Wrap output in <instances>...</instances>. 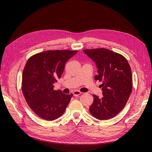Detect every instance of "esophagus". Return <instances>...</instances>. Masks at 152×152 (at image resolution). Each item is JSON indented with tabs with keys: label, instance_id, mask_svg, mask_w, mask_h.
Instances as JSON below:
<instances>
[{
	"label": "esophagus",
	"instance_id": "esophagus-1",
	"mask_svg": "<svg viewBox=\"0 0 152 152\" xmlns=\"http://www.w3.org/2000/svg\"><path fill=\"white\" fill-rule=\"evenodd\" d=\"M72 92H73V94L74 95H79L81 93H82V91L81 90H76V89L73 90Z\"/></svg>",
	"mask_w": 152,
	"mask_h": 152
}]
</instances>
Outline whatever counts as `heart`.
Wrapping results in <instances>:
<instances>
[{"mask_svg": "<svg viewBox=\"0 0 152 152\" xmlns=\"http://www.w3.org/2000/svg\"><path fill=\"white\" fill-rule=\"evenodd\" d=\"M89 69V68L87 67V66H84L83 68V69H82V72L83 73H87V70H88Z\"/></svg>", "mask_w": 152, "mask_h": 152, "instance_id": "heart-1", "label": "heart"}]
</instances>
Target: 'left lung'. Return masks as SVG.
I'll return each mask as SVG.
<instances>
[{"label": "left lung", "mask_w": 152, "mask_h": 152, "mask_svg": "<svg viewBox=\"0 0 152 152\" xmlns=\"http://www.w3.org/2000/svg\"><path fill=\"white\" fill-rule=\"evenodd\" d=\"M75 51L48 50L30 57L23 73L22 92L29 107L39 116L52 121L61 116L73 94L55 89L66 61Z\"/></svg>", "instance_id": "left-lung-1"}]
</instances>
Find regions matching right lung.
I'll use <instances>...</instances> for the list:
<instances>
[{
    "mask_svg": "<svg viewBox=\"0 0 152 152\" xmlns=\"http://www.w3.org/2000/svg\"><path fill=\"white\" fill-rule=\"evenodd\" d=\"M95 63L97 79L101 83L100 95H94L89 108L91 115L100 120L111 119L124 108L132 92V72L127 60L106 49L84 50Z\"/></svg>",
    "mask_w": 152,
    "mask_h": 152,
    "instance_id": "add662e5",
    "label": "right lung"
}]
</instances>
